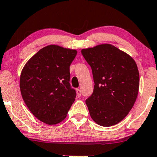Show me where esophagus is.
Instances as JSON below:
<instances>
[{"label":"esophagus","mask_w":157,"mask_h":157,"mask_svg":"<svg viewBox=\"0 0 157 157\" xmlns=\"http://www.w3.org/2000/svg\"><path fill=\"white\" fill-rule=\"evenodd\" d=\"M76 92H77V95H78V97H81V95H82V91H81V90H79V89H76Z\"/></svg>","instance_id":"obj_1"}]
</instances>
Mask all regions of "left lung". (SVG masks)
<instances>
[{"instance_id":"left-lung-1","label":"left lung","mask_w":157,"mask_h":157,"mask_svg":"<svg viewBox=\"0 0 157 157\" xmlns=\"http://www.w3.org/2000/svg\"><path fill=\"white\" fill-rule=\"evenodd\" d=\"M92 68V94L86 100L90 114L102 127H111L127 117L138 97L140 77L134 59L111 44L82 50Z\"/></svg>"}]
</instances>
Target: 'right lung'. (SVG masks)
<instances>
[{
    "label": "right lung",
    "mask_w": 157,
    "mask_h": 157,
    "mask_svg": "<svg viewBox=\"0 0 157 157\" xmlns=\"http://www.w3.org/2000/svg\"><path fill=\"white\" fill-rule=\"evenodd\" d=\"M76 50L46 46L29 59L20 75L21 94L38 120L56 124L66 117L76 92L70 84V65Z\"/></svg>",
    "instance_id": "1"
}]
</instances>
